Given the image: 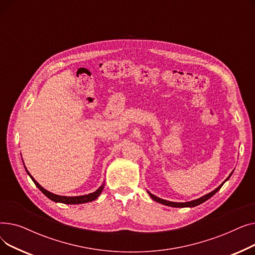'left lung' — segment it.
I'll use <instances>...</instances> for the list:
<instances>
[{"label": "left lung", "mask_w": 255, "mask_h": 255, "mask_svg": "<svg viewBox=\"0 0 255 255\" xmlns=\"http://www.w3.org/2000/svg\"><path fill=\"white\" fill-rule=\"evenodd\" d=\"M233 173V172H232ZM232 173L231 175L229 176V178H227L225 181H227L229 180L230 178H231V176H232ZM224 181V182H225ZM224 182L218 187V188H216L215 190L214 191H212V192H210L209 194H207V195H205V196H203V197H200V198H198V199H195V200H192V202H188V203H172V202H168V200H164V199H161V198H159V197H157V196H155V195H153L152 193H150L149 192V195L155 200V202H157V203H160V204H162V205H165V206H169V207H175V208H186V207H195V206H198V205H200V204H203V203H205L206 200H208L209 198H211L214 194H215L221 187H222V185L224 184Z\"/></svg>", "instance_id": "left-lung-1"}]
</instances>
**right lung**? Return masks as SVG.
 Instances as JSON below:
<instances>
[{
	"mask_svg": "<svg viewBox=\"0 0 255 255\" xmlns=\"http://www.w3.org/2000/svg\"><path fill=\"white\" fill-rule=\"evenodd\" d=\"M25 168V167H24ZM26 170V168H25ZM26 172H28V175L31 177V179L33 180V182L35 183V185L38 187L39 190L41 191L45 196H47L49 199H51L52 202H56V203H62V204H68V205H77V204H84V203H89V202H92V200H95L99 195L100 193L102 192L103 190V186H101L99 189H97L95 192L93 193H90V194H87V195H82V196H60V195H56L53 194L47 190H45L43 187L40 186L35 180L34 178L30 175L29 171L26 170Z\"/></svg>",
	"mask_w": 255,
	"mask_h": 255,
	"instance_id": "obj_1",
	"label": "right lung"
}]
</instances>
